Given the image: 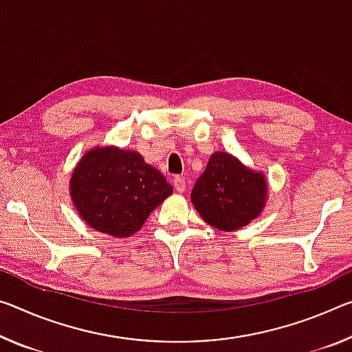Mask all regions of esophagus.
I'll use <instances>...</instances> for the list:
<instances>
[{
    "label": "esophagus",
    "instance_id": "obj_1",
    "mask_svg": "<svg viewBox=\"0 0 352 352\" xmlns=\"http://www.w3.org/2000/svg\"><path fill=\"white\" fill-rule=\"evenodd\" d=\"M172 183H174V188H175V191L177 192H183L186 189V182H185V178H182V177H175L174 180H172Z\"/></svg>",
    "mask_w": 352,
    "mask_h": 352
}]
</instances>
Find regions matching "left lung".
<instances>
[{
    "label": "left lung",
    "mask_w": 352,
    "mask_h": 352,
    "mask_svg": "<svg viewBox=\"0 0 352 352\" xmlns=\"http://www.w3.org/2000/svg\"><path fill=\"white\" fill-rule=\"evenodd\" d=\"M265 199V177L224 152L211 155L191 192L192 205L202 219L224 232L238 230L255 219Z\"/></svg>",
    "instance_id": "left-lung-1"
}]
</instances>
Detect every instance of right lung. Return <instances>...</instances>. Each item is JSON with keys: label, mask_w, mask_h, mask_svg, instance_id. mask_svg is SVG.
<instances>
[{"label": "right lung", "mask_w": 352, "mask_h": 352, "mask_svg": "<svg viewBox=\"0 0 352 352\" xmlns=\"http://www.w3.org/2000/svg\"><path fill=\"white\" fill-rule=\"evenodd\" d=\"M72 200L89 226L117 238L136 233L174 189L136 152L94 148L70 180Z\"/></svg>", "instance_id": "1"}]
</instances>
